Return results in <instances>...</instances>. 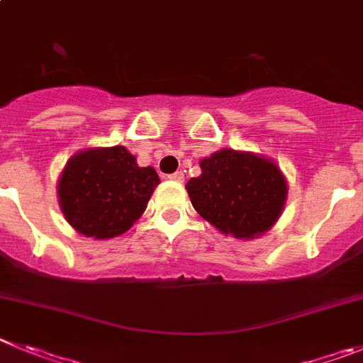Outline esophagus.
Returning a JSON list of instances; mask_svg holds the SVG:
<instances>
[{
	"instance_id": "1",
	"label": "esophagus",
	"mask_w": 363,
	"mask_h": 363,
	"mask_svg": "<svg viewBox=\"0 0 363 363\" xmlns=\"http://www.w3.org/2000/svg\"><path fill=\"white\" fill-rule=\"evenodd\" d=\"M169 179H172V182H184L185 174L182 171H176L172 172V174H169Z\"/></svg>"
}]
</instances>
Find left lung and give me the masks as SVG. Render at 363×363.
Instances as JSON below:
<instances>
[{"instance_id": "1", "label": "left lung", "mask_w": 363, "mask_h": 363, "mask_svg": "<svg viewBox=\"0 0 363 363\" xmlns=\"http://www.w3.org/2000/svg\"><path fill=\"white\" fill-rule=\"evenodd\" d=\"M201 174L187 184L199 216L223 234L239 239L261 235L284 207L286 179L270 160L223 149L201 160Z\"/></svg>"}]
</instances>
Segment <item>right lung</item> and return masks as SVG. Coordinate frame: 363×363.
<instances>
[{
	"label": "right lung",
	"mask_w": 363,
	"mask_h": 363,
	"mask_svg": "<svg viewBox=\"0 0 363 363\" xmlns=\"http://www.w3.org/2000/svg\"><path fill=\"white\" fill-rule=\"evenodd\" d=\"M158 184L155 169L138 167L124 145L88 149L66 164L59 179V203L79 234L116 238L144 214Z\"/></svg>",
	"instance_id": "1"
}]
</instances>
